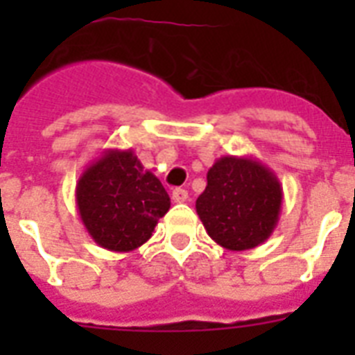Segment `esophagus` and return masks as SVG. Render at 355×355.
<instances>
[{"label": "esophagus", "instance_id": "esophagus-1", "mask_svg": "<svg viewBox=\"0 0 355 355\" xmlns=\"http://www.w3.org/2000/svg\"><path fill=\"white\" fill-rule=\"evenodd\" d=\"M173 202H186L188 200V191L184 188H175L171 193Z\"/></svg>", "mask_w": 355, "mask_h": 355}]
</instances>
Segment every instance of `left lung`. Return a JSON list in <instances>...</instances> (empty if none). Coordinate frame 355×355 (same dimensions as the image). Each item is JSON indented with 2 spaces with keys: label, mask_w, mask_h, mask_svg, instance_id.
Instances as JSON below:
<instances>
[{
  "label": "left lung",
  "mask_w": 355,
  "mask_h": 355,
  "mask_svg": "<svg viewBox=\"0 0 355 355\" xmlns=\"http://www.w3.org/2000/svg\"><path fill=\"white\" fill-rule=\"evenodd\" d=\"M206 180L195 208L217 245L248 250L269 239L284 199L280 180L269 167L248 156H223Z\"/></svg>",
  "instance_id": "left-lung-1"
}]
</instances>
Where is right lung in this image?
I'll return each mask as SVG.
<instances>
[{
	"instance_id": "add662e5",
	"label": "right lung",
	"mask_w": 355,
	"mask_h": 355,
	"mask_svg": "<svg viewBox=\"0 0 355 355\" xmlns=\"http://www.w3.org/2000/svg\"><path fill=\"white\" fill-rule=\"evenodd\" d=\"M75 200L86 232L114 252L141 247L171 206L160 180L132 149L103 150L79 177Z\"/></svg>"
}]
</instances>
